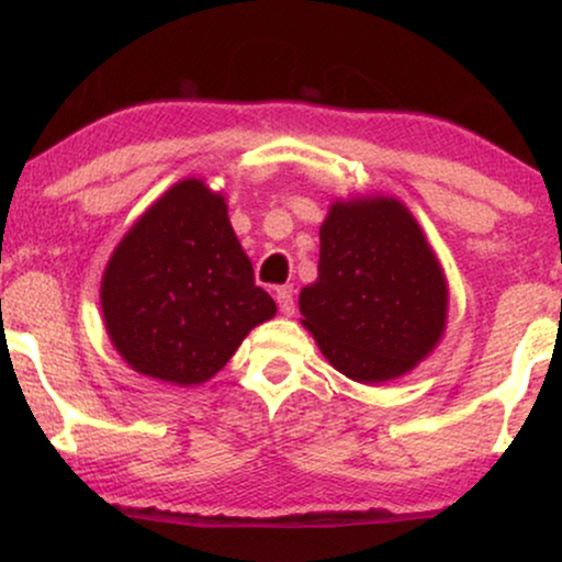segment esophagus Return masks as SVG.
I'll list each match as a JSON object with an SVG mask.
<instances>
[{"label":"esophagus","mask_w":562,"mask_h":562,"mask_svg":"<svg viewBox=\"0 0 562 562\" xmlns=\"http://www.w3.org/2000/svg\"><path fill=\"white\" fill-rule=\"evenodd\" d=\"M276 302H279L281 314L291 317V314H294V289H291V286L276 289Z\"/></svg>","instance_id":"34e87169"}]
</instances>
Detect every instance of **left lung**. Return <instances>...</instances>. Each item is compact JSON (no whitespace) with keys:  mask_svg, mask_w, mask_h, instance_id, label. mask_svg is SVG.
<instances>
[{"mask_svg":"<svg viewBox=\"0 0 562 562\" xmlns=\"http://www.w3.org/2000/svg\"><path fill=\"white\" fill-rule=\"evenodd\" d=\"M299 312L337 371L381 383L409 373L440 342L448 281L398 199H350L322 222L317 281L302 289Z\"/></svg>","mask_w":562,"mask_h":562,"instance_id":"1","label":"left lung"}]
</instances>
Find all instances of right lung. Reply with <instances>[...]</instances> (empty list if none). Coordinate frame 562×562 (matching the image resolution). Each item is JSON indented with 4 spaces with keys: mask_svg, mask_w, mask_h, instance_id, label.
<instances>
[{
    "mask_svg": "<svg viewBox=\"0 0 562 562\" xmlns=\"http://www.w3.org/2000/svg\"><path fill=\"white\" fill-rule=\"evenodd\" d=\"M106 335L133 371L196 386L276 314L229 225L225 196L202 179L173 183L114 248L102 276Z\"/></svg>",
    "mask_w": 562,
    "mask_h": 562,
    "instance_id": "obj_1",
    "label": "right lung"
}]
</instances>
